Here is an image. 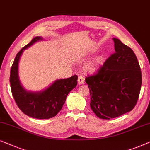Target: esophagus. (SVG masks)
Listing matches in <instances>:
<instances>
[{
	"instance_id": "obj_1",
	"label": "esophagus",
	"mask_w": 150,
	"mask_h": 150,
	"mask_svg": "<svg viewBox=\"0 0 150 150\" xmlns=\"http://www.w3.org/2000/svg\"><path fill=\"white\" fill-rule=\"evenodd\" d=\"M77 81L79 84H83L84 82H85V81H84V77L81 75H79V77H78Z\"/></svg>"
}]
</instances>
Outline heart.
Masks as SVG:
<instances>
[{
	"label": "heart",
	"instance_id": "obj_1",
	"mask_svg": "<svg viewBox=\"0 0 150 150\" xmlns=\"http://www.w3.org/2000/svg\"><path fill=\"white\" fill-rule=\"evenodd\" d=\"M101 62H102V59L100 57H98L86 65V70L90 73H96L100 69Z\"/></svg>",
	"mask_w": 150,
	"mask_h": 150
}]
</instances>
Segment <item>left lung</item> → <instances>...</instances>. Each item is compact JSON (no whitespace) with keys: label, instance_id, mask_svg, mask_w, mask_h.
Returning <instances> with one entry per match:
<instances>
[{"label":"left lung","instance_id":"left-lung-1","mask_svg":"<svg viewBox=\"0 0 150 150\" xmlns=\"http://www.w3.org/2000/svg\"><path fill=\"white\" fill-rule=\"evenodd\" d=\"M115 53L96 74L86 78L90 107L97 117L109 120L129 112L137 102L142 78L136 55L131 48L113 38Z\"/></svg>","mask_w":150,"mask_h":150}]
</instances>
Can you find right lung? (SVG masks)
<instances>
[{
	"mask_svg": "<svg viewBox=\"0 0 150 150\" xmlns=\"http://www.w3.org/2000/svg\"><path fill=\"white\" fill-rule=\"evenodd\" d=\"M41 40V37H35L17 54L11 68L9 80L14 100L24 114L37 119H49L56 116L61 110L67 95L77 86V76L56 80L43 91L33 92L25 90L19 79V60L24 50Z\"/></svg>",
	"mask_w": 150,
	"mask_h": 150,
	"instance_id": "right-lung-1",
	"label": "right lung"
}]
</instances>
